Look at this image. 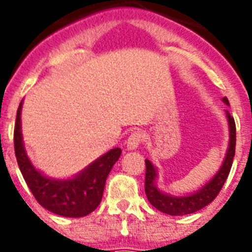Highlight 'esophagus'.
I'll return each mask as SVG.
<instances>
[{"label": "esophagus", "instance_id": "34e87169", "mask_svg": "<svg viewBox=\"0 0 252 252\" xmlns=\"http://www.w3.org/2000/svg\"><path fill=\"white\" fill-rule=\"evenodd\" d=\"M144 138H145V134L144 132L140 129L137 130H133L132 133L129 134V137L126 140V148L129 150H133L136 149L142 141H144Z\"/></svg>", "mask_w": 252, "mask_h": 252}]
</instances>
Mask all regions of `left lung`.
<instances>
[{"mask_svg":"<svg viewBox=\"0 0 252 252\" xmlns=\"http://www.w3.org/2000/svg\"><path fill=\"white\" fill-rule=\"evenodd\" d=\"M223 102L229 104L227 98L222 99ZM227 122H229V128H230V141H229V149H227L226 157L223 161L222 166L219 170L209 183H207L201 189H199L195 193L188 196H170L162 193L156 186L154 180L157 176V170L152 165V162L145 159L146 165V174H145V193L146 197L149 200V203L153 205L156 209L163 212L166 215L171 216H184L191 215L195 212L203 209L207 207L208 204L212 203L217 197V195L221 191L223 183L226 182L229 172H230L233 159L235 154V123L234 118L226 111Z\"/></svg>","mask_w":252,"mask_h":252,"instance_id":"obj_1","label":"left lung"}]
</instances>
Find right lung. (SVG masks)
<instances>
[{
	"label": "right lung",
	"instance_id": "add662e5",
	"mask_svg": "<svg viewBox=\"0 0 252 252\" xmlns=\"http://www.w3.org/2000/svg\"><path fill=\"white\" fill-rule=\"evenodd\" d=\"M21 110L22 102L14 126V150L19 170L37 203L55 215L72 219L84 217L95 211L102 200L107 176L120 157L122 149L110 150L73 179H49L41 175L26 156L22 141Z\"/></svg>",
	"mask_w": 252,
	"mask_h": 252
}]
</instances>
